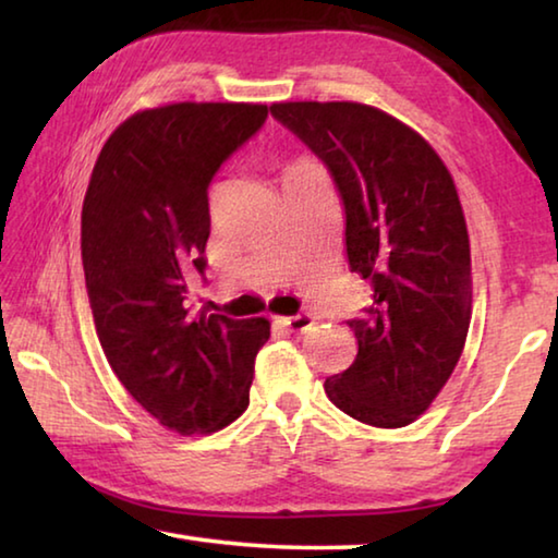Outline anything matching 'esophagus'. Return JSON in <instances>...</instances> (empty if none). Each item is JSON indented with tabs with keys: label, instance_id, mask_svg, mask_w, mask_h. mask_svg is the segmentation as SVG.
Instances as JSON below:
<instances>
[{
	"label": "esophagus",
	"instance_id": "1",
	"mask_svg": "<svg viewBox=\"0 0 558 558\" xmlns=\"http://www.w3.org/2000/svg\"><path fill=\"white\" fill-rule=\"evenodd\" d=\"M280 325L288 327L290 332L302 335V332H307V329H313L315 319H313V315L300 313V315H292V317H280Z\"/></svg>",
	"mask_w": 558,
	"mask_h": 558
}]
</instances>
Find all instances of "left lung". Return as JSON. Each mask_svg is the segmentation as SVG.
I'll use <instances>...</instances> for the list:
<instances>
[{
  "mask_svg": "<svg viewBox=\"0 0 558 558\" xmlns=\"http://www.w3.org/2000/svg\"><path fill=\"white\" fill-rule=\"evenodd\" d=\"M270 112L332 172L349 268L374 290L364 319L349 323L356 359L325 393L369 426H409L448 384L472 317L470 235L452 174L426 137L374 106L286 100Z\"/></svg>",
  "mask_w": 558,
  "mask_h": 558,
  "instance_id": "1",
  "label": "left lung"
}]
</instances>
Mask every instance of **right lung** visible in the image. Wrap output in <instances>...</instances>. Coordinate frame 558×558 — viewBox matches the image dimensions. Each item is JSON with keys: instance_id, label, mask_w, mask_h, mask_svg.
I'll return each mask as SVG.
<instances>
[{"instance_id": "1", "label": "right lung", "mask_w": 558, "mask_h": 558, "mask_svg": "<svg viewBox=\"0 0 558 558\" xmlns=\"http://www.w3.org/2000/svg\"><path fill=\"white\" fill-rule=\"evenodd\" d=\"M268 118L263 102H167L106 140L81 211L93 323L120 384L159 426L216 433L248 409L270 319L196 310L216 169Z\"/></svg>"}]
</instances>
